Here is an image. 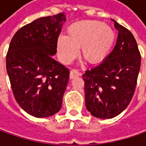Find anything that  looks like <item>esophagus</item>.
Returning <instances> with one entry per match:
<instances>
[{
	"instance_id": "obj_1",
	"label": "esophagus",
	"mask_w": 146,
	"mask_h": 146,
	"mask_svg": "<svg viewBox=\"0 0 146 146\" xmlns=\"http://www.w3.org/2000/svg\"><path fill=\"white\" fill-rule=\"evenodd\" d=\"M81 76V73L80 72H79L78 70H76V69H72V70H70V79H74V78H76V77H78V76Z\"/></svg>"
}]
</instances>
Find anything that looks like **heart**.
<instances>
[{
    "mask_svg": "<svg viewBox=\"0 0 146 146\" xmlns=\"http://www.w3.org/2000/svg\"><path fill=\"white\" fill-rule=\"evenodd\" d=\"M67 36L58 39L59 56L65 62H70L81 49V55L90 63H97L105 58L115 40L113 29L98 20H84L68 27Z\"/></svg>",
    "mask_w": 146,
    "mask_h": 146,
    "instance_id": "heart-1",
    "label": "heart"
}]
</instances>
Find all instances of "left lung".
<instances>
[{"label": "left lung", "instance_id": "1", "mask_svg": "<svg viewBox=\"0 0 146 146\" xmlns=\"http://www.w3.org/2000/svg\"><path fill=\"white\" fill-rule=\"evenodd\" d=\"M115 22L118 38L113 51L83 75L86 108L94 117L112 119L126 109L135 93L141 53L132 32Z\"/></svg>", "mask_w": 146, "mask_h": 146}]
</instances>
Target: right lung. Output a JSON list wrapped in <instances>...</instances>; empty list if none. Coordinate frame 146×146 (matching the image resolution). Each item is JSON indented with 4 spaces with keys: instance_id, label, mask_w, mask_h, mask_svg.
<instances>
[{
    "instance_id": "1",
    "label": "right lung",
    "mask_w": 146,
    "mask_h": 146,
    "mask_svg": "<svg viewBox=\"0 0 146 146\" xmlns=\"http://www.w3.org/2000/svg\"><path fill=\"white\" fill-rule=\"evenodd\" d=\"M64 14L43 17L21 27L6 54V70L14 98L36 118L52 116L61 109L69 70L53 58Z\"/></svg>"
}]
</instances>
